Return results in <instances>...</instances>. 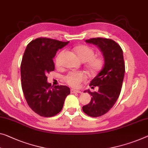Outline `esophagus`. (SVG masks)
Instances as JSON below:
<instances>
[{
	"instance_id": "1",
	"label": "esophagus",
	"mask_w": 148,
	"mask_h": 148,
	"mask_svg": "<svg viewBox=\"0 0 148 148\" xmlns=\"http://www.w3.org/2000/svg\"><path fill=\"white\" fill-rule=\"evenodd\" d=\"M71 93H81L82 92L81 91V90H79L71 89Z\"/></svg>"
}]
</instances>
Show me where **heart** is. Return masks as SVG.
<instances>
[{"label":"heart","mask_w":148,"mask_h":148,"mask_svg":"<svg viewBox=\"0 0 148 148\" xmlns=\"http://www.w3.org/2000/svg\"><path fill=\"white\" fill-rule=\"evenodd\" d=\"M77 56L82 61L87 62V67L92 73H96L101 69L103 65V60L101 57L95 56V52L92 47L88 45H81L75 48ZM62 52L59 53L56 58V65H60V58ZM87 76L81 71H71L64 77L68 85L73 87H78L82 82L86 80Z\"/></svg>","instance_id":"obj_1"}]
</instances>
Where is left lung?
Masks as SVG:
<instances>
[{
	"label": "left lung",
	"mask_w": 148,
	"mask_h": 148,
	"mask_svg": "<svg viewBox=\"0 0 148 148\" xmlns=\"http://www.w3.org/2000/svg\"><path fill=\"white\" fill-rule=\"evenodd\" d=\"M88 44L97 45L104 57L103 69L90 81L89 86L99 87L97 92L85 90L91 95L90 103L83 106L86 114L98 117L104 114L112 107L119 98L125 73L123 51L114 41L97 38L85 40Z\"/></svg>",
	"instance_id": "8db88e82"
}]
</instances>
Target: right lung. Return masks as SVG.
<instances>
[{"label": "right lung", "mask_w": 148, "mask_h": 148, "mask_svg": "<svg viewBox=\"0 0 148 148\" xmlns=\"http://www.w3.org/2000/svg\"><path fill=\"white\" fill-rule=\"evenodd\" d=\"M69 42L40 38L29 42L25 49L20 65L22 90L29 107L41 116L58 114L70 94L67 86L52 87L46 76L55 69L53 58L57 51Z\"/></svg>", "instance_id": "obj_1"}]
</instances>
